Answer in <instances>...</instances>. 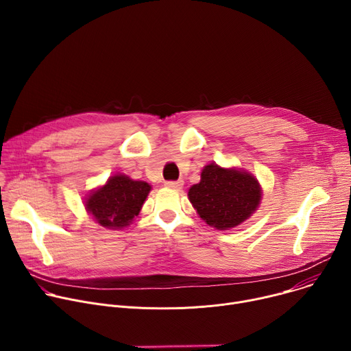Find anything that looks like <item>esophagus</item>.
Returning <instances> with one entry per match:
<instances>
[{
  "label": "esophagus",
  "mask_w": 351,
  "mask_h": 351,
  "mask_svg": "<svg viewBox=\"0 0 351 351\" xmlns=\"http://www.w3.org/2000/svg\"><path fill=\"white\" fill-rule=\"evenodd\" d=\"M165 187L172 189V190H180L183 187V180H176V182H167Z\"/></svg>",
  "instance_id": "34e87169"
}]
</instances>
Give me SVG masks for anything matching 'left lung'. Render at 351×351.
<instances>
[{"label":"left lung","instance_id":"1","mask_svg":"<svg viewBox=\"0 0 351 351\" xmlns=\"http://www.w3.org/2000/svg\"><path fill=\"white\" fill-rule=\"evenodd\" d=\"M187 197L208 226L229 230L257 211L263 187L253 173L213 162L203 168L202 179L189 189Z\"/></svg>","mask_w":351,"mask_h":351}]
</instances>
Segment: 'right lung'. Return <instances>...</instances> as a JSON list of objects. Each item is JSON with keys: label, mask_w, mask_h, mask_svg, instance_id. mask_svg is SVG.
Returning a JSON list of instances; mask_svg holds the SVG:
<instances>
[{"label": "right lung", "mask_w": 351, "mask_h": 351, "mask_svg": "<svg viewBox=\"0 0 351 351\" xmlns=\"http://www.w3.org/2000/svg\"><path fill=\"white\" fill-rule=\"evenodd\" d=\"M149 191L152 186L147 182L115 173L103 186L87 194L84 208L99 226L121 230L138 215Z\"/></svg>", "instance_id": "obj_1"}]
</instances>
